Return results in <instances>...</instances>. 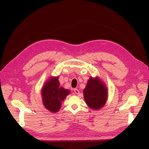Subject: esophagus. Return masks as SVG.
<instances>
[{
    "label": "esophagus",
    "mask_w": 149,
    "mask_h": 149,
    "mask_svg": "<svg viewBox=\"0 0 149 149\" xmlns=\"http://www.w3.org/2000/svg\"><path fill=\"white\" fill-rule=\"evenodd\" d=\"M74 91L75 93V94H79V91L78 89H74Z\"/></svg>",
    "instance_id": "34e87169"
}]
</instances>
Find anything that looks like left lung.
<instances>
[{"mask_svg":"<svg viewBox=\"0 0 149 149\" xmlns=\"http://www.w3.org/2000/svg\"><path fill=\"white\" fill-rule=\"evenodd\" d=\"M84 100L91 109L97 110L103 107L107 100L106 85L98 77H91L83 90Z\"/></svg>","mask_w":149,"mask_h":149,"instance_id":"left-lung-1","label":"left lung"}]
</instances>
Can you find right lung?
Listing matches in <instances>:
<instances>
[{
	"label": "right lung",
	"mask_w": 149,
	"mask_h": 149,
	"mask_svg": "<svg viewBox=\"0 0 149 149\" xmlns=\"http://www.w3.org/2000/svg\"><path fill=\"white\" fill-rule=\"evenodd\" d=\"M70 93V90L60 87L58 76L51 77L42 89L43 106L49 111L56 112L60 109L61 102Z\"/></svg>",
	"instance_id": "right-lung-1"
}]
</instances>
